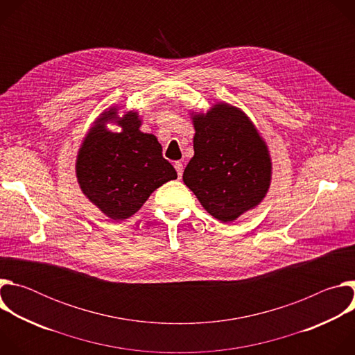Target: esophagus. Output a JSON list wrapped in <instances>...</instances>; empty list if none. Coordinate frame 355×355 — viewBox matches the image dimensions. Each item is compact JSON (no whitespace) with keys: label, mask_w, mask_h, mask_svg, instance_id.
I'll use <instances>...</instances> for the list:
<instances>
[{"label":"esophagus","mask_w":355,"mask_h":355,"mask_svg":"<svg viewBox=\"0 0 355 355\" xmlns=\"http://www.w3.org/2000/svg\"><path fill=\"white\" fill-rule=\"evenodd\" d=\"M174 167H175V170H177L178 178H181V177H182V171H184V166H182V163H181V162H175Z\"/></svg>","instance_id":"esophagus-1"}]
</instances>
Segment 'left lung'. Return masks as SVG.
<instances>
[{"instance_id": "1", "label": "left lung", "mask_w": 355, "mask_h": 355, "mask_svg": "<svg viewBox=\"0 0 355 355\" xmlns=\"http://www.w3.org/2000/svg\"><path fill=\"white\" fill-rule=\"evenodd\" d=\"M193 157L184 184L200 205L220 222H233L256 208L271 182L266 141L248 116L226 103L207 114H192Z\"/></svg>"}]
</instances>
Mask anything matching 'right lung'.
<instances>
[{"label": "right lung", "instance_id": "add662e5", "mask_svg": "<svg viewBox=\"0 0 355 355\" xmlns=\"http://www.w3.org/2000/svg\"><path fill=\"white\" fill-rule=\"evenodd\" d=\"M115 121L121 132L105 123ZM137 112L118 116L105 111L87 133L77 156L76 173L83 193L108 218L123 220L135 215L147 198L163 184L175 180L177 171L163 157L155 135L140 132Z\"/></svg>", "mask_w": 355, "mask_h": 355}]
</instances>
